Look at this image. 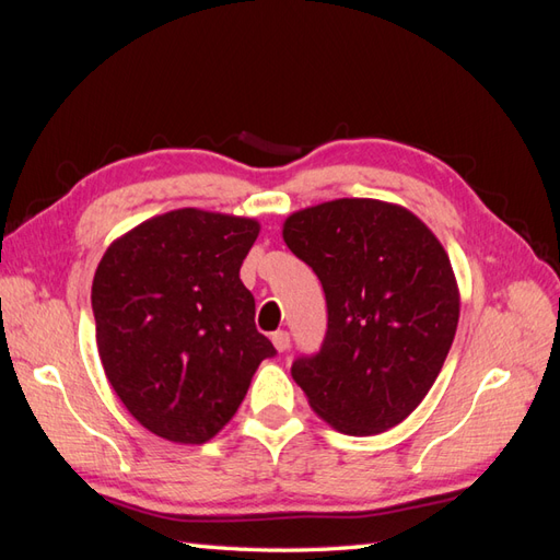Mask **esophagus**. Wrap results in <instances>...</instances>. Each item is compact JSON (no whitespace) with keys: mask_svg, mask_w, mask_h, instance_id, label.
<instances>
[{"mask_svg":"<svg viewBox=\"0 0 560 560\" xmlns=\"http://www.w3.org/2000/svg\"><path fill=\"white\" fill-rule=\"evenodd\" d=\"M271 343H273V347H277V351H279V353L287 351V349H289V343H291L289 331H283V329L273 331V335H271Z\"/></svg>","mask_w":560,"mask_h":560,"instance_id":"1","label":"esophagus"}]
</instances>
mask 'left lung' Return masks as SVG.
<instances>
[{
  "label": "left lung",
  "instance_id": "left-lung-1",
  "mask_svg": "<svg viewBox=\"0 0 560 560\" xmlns=\"http://www.w3.org/2000/svg\"><path fill=\"white\" fill-rule=\"evenodd\" d=\"M291 253L313 267L327 335L291 375L317 416L349 435H375L419 407L443 368L459 319L450 257L411 211L377 199H335L283 223Z\"/></svg>",
  "mask_w": 560,
  "mask_h": 560
}]
</instances>
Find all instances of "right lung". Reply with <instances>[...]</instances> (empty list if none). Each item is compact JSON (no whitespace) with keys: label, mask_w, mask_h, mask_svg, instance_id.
<instances>
[{"label":"right lung","mask_w":560,"mask_h":560,"mask_svg":"<svg viewBox=\"0 0 560 560\" xmlns=\"http://www.w3.org/2000/svg\"><path fill=\"white\" fill-rule=\"evenodd\" d=\"M257 233L255 219L177 209L103 255L91 289L101 363L151 433L207 443L233 419L257 365L277 353L241 281Z\"/></svg>","instance_id":"1"}]
</instances>
